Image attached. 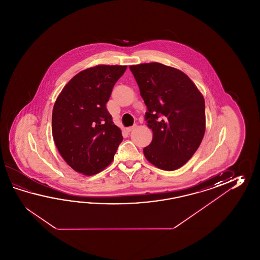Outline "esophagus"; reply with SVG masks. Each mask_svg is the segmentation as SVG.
Masks as SVG:
<instances>
[{
    "label": "esophagus",
    "mask_w": 260,
    "mask_h": 260,
    "mask_svg": "<svg viewBox=\"0 0 260 260\" xmlns=\"http://www.w3.org/2000/svg\"><path fill=\"white\" fill-rule=\"evenodd\" d=\"M136 127H137V125L135 124V125H133V126H130V127L126 128V130H127V132H131L133 129H135Z\"/></svg>",
    "instance_id": "esophagus-1"
}]
</instances>
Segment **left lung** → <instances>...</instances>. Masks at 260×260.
<instances>
[{
	"instance_id": "left-lung-1",
	"label": "left lung",
	"mask_w": 260,
	"mask_h": 260,
	"mask_svg": "<svg viewBox=\"0 0 260 260\" xmlns=\"http://www.w3.org/2000/svg\"><path fill=\"white\" fill-rule=\"evenodd\" d=\"M129 69L148 109L145 120L153 133L144 155L160 169L176 170L192 157L204 138V96L192 81L175 68L152 62Z\"/></svg>"
}]
</instances>
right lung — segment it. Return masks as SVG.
Instances as JSON below:
<instances>
[{
	"label": "right lung",
	"mask_w": 260,
	"mask_h": 260,
	"mask_svg": "<svg viewBox=\"0 0 260 260\" xmlns=\"http://www.w3.org/2000/svg\"><path fill=\"white\" fill-rule=\"evenodd\" d=\"M126 68L99 65L79 72L55 100L53 138L73 170L93 176L113 160L122 136L106 104Z\"/></svg>",
	"instance_id": "right-lung-1"
}]
</instances>
